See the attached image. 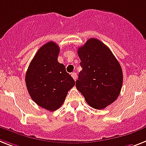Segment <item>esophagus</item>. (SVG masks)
Segmentation results:
<instances>
[{
	"instance_id": "34e87169",
	"label": "esophagus",
	"mask_w": 146,
	"mask_h": 146,
	"mask_svg": "<svg viewBox=\"0 0 146 146\" xmlns=\"http://www.w3.org/2000/svg\"><path fill=\"white\" fill-rule=\"evenodd\" d=\"M71 76H72V77H73V79H74V80H76V79H77V76H76V73H71Z\"/></svg>"
}]
</instances>
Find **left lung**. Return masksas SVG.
I'll list each match as a JSON object with an SVG mask.
<instances>
[{
	"mask_svg": "<svg viewBox=\"0 0 146 146\" xmlns=\"http://www.w3.org/2000/svg\"><path fill=\"white\" fill-rule=\"evenodd\" d=\"M77 52L82 70L79 72L76 87L90 106L104 109L121 92L123 73L120 64L110 48L98 39L88 40Z\"/></svg>",
	"mask_w": 146,
	"mask_h": 146,
	"instance_id": "1",
	"label": "left lung"
}]
</instances>
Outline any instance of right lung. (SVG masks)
Segmentation results:
<instances>
[{"label":"right lung","instance_id":"add662e5","mask_svg":"<svg viewBox=\"0 0 146 146\" xmlns=\"http://www.w3.org/2000/svg\"><path fill=\"white\" fill-rule=\"evenodd\" d=\"M60 48L51 41L41 46L26 72L31 98L38 106L53 112L61 106L75 81L65 66L58 61Z\"/></svg>","mask_w":146,"mask_h":146}]
</instances>
